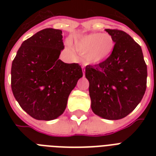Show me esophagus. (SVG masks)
Returning a JSON list of instances; mask_svg holds the SVG:
<instances>
[{
  "label": "esophagus",
  "instance_id": "esophagus-1",
  "mask_svg": "<svg viewBox=\"0 0 156 156\" xmlns=\"http://www.w3.org/2000/svg\"><path fill=\"white\" fill-rule=\"evenodd\" d=\"M84 74H85V69H84V71H83V75H84Z\"/></svg>",
  "mask_w": 156,
  "mask_h": 156
}]
</instances>
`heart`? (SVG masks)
Segmentation results:
<instances>
[{"mask_svg": "<svg viewBox=\"0 0 156 156\" xmlns=\"http://www.w3.org/2000/svg\"><path fill=\"white\" fill-rule=\"evenodd\" d=\"M115 48L113 38L109 34L95 32L79 37L74 42V48L85 56L86 63L99 64L108 59Z\"/></svg>", "mask_w": 156, "mask_h": 156, "instance_id": "obj_1", "label": "heart"}]
</instances>
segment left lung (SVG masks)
I'll use <instances>...</instances> for the list:
<instances>
[{"label": "left lung", "instance_id": "left-lung-1", "mask_svg": "<svg viewBox=\"0 0 156 156\" xmlns=\"http://www.w3.org/2000/svg\"><path fill=\"white\" fill-rule=\"evenodd\" d=\"M113 38V52L106 61L86 66L91 109L108 120L124 118L133 111L147 88V69L140 45L117 29H105Z\"/></svg>", "mask_w": 156, "mask_h": 156}]
</instances>
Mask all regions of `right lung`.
I'll use <instances>...</instances> for the list:
<instances>
[{"mask_svg": "<svg viewBox=\"0 0 156 156\" xmlns=\"http://www.w3.org/2000/svg\"><path fill=\"white\" fill-rule=\"evenodd\" d=\"M62 31L46 28L25 40L11 67V88L21 108L36 120L51 121L63 113L69 95L83 77L78 63L59 59Z\"/></svg>", "mask_w": 156, "mask_h": 156, "instance_id": "right-lung-1", "label": "right lung"}]
</instances>
